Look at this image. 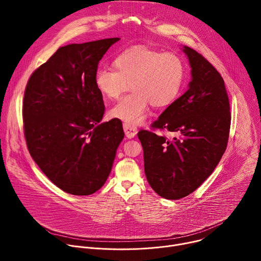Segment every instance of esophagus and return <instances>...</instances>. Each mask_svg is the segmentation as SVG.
Returning a JSON list of instances; mask_svg holds the SVG:
<instances>
[{
  "label": "esophagus",
  "instance_id": "1",
  "mask_svg": "<svg viewBox=\"0 0 261 261\" xmlns=\"http://www.w3.org/2000/svg\"><path fill=\"white\" fill-rule=\"evenodd\" d=\"M123 128H124V131H125V134L128 138H133L136 136L137 134V128L135 126H131V125H128V124H124L123 125Z\"/></svg>",
  "mask_w": 261,
  "mask_h": 261
}]
</instances>
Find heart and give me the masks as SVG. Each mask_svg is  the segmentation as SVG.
<instances>
[{
    "instance_id": "obj_1",
    "label": "heart",
    "mask_w": 261,
    "mask_h": 261,
    "mask_svg": "<svg viewBox=\"0 0 261 261\" xmlns=\"http://www.w3.org/2000/svg\"><path fill=\"white\" fill-rule=\"evenodd\" d=\"M115 66L98 68L95 85L108 99H118L131 85L133 91L110 109L111 117L131 126L144 121L151 104L156 108L170 105L182 88L185 65L174 53L133 46L116 58Z\"/></svg>"
}]
</instances>
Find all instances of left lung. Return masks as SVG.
I'll return each mask as SVG.
<instances>
[{"label":"left lung","mask_w":261,"mask_h":261,"mask_svg":"<svg viewBox=\"0 0 261 261\" xmlns=\"http://www.w3.org/2000/svg\"><path fill=\"white\" fill-rule=\"evenodd\" d=\"M191 82L153 127L177 133L167 139L141 130L144 172L153 190L166 199L191 194L212 174L224 154L230 129V107L224 81L196 50L182 46Z\"/></svg>","instance_id":"1"}]
</instances>
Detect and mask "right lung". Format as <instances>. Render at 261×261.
<instances>
[{"label": "right lung", "mask_w": 261, "mask_h": 261, "mask_svg": "<svg viewBox=\"0 0 261 261\" xmlns=\"http://www.w3.org/2000/svg\"><path fill=\"white\" fill-rule=\"evenodd\" d=\"M120 38L60 47L32 74L23 97L29 152L43 173L66 193L91 195L105 184L124 138L104 114L95 72Z\"/></svg>", "instance_id": "obj_1"}]
</instances>
